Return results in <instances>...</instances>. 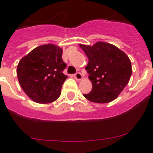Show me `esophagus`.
<instances>
[{"label": "esophagus", "instance_id": "34e87169", "mask_svg": "<svg viewBox=\"0 0 153 153\" xmlns=\"http://www.w3.org/2000/svg\"><path fill=\"white\" fill-rule=\"evenodd\" d=\"M74 77H75L76 79H77V80H80V79L83 78V76H82V74H81L80 73L77 72L74 74Z\"/></svg>", "mask_w": 153, "mask_h": 153}]
</instances>
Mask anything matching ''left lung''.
I'll list each match as a JSON object with an SVG mask.
<instances>
[{"label": "left lung", "instance_id": "1", "mask_svg": "<svg viewBox=\"0 0 153 153\" xmlns=\"http://www.w3.org/2000/svg\"><path fill=\"white\" fill-rule=\"evenodd\" d=\"M89 59L86 67L93 84L91 92L83 94L88 100L106 103L114 100L127 83L132 67L125 53L113 44L98 42L93 46L82 45Z\"/></svg>", "mask_w": 153, "mask_h": 153}]
</instances>
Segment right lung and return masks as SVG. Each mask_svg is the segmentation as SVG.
<instances>
[{
    "instance_id": "add662e5",
    "label": "right lung",
    "mask_w": 153,
    "mask_h": 153,
    "mask_svg": "<svg viewBox=\"0 0 153 153\" xmlns=\"http://www.w3.org/2000/svg\"><path fill=\"white\" fill-rule=\"evenodd\" d=\"M62 49L53 44L39 46L23 57L17 74L23 90L39 103H49L58 99L62 85L67 78V67L62 59Z\"/></svg>"
}]
</instances>
